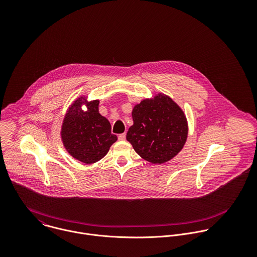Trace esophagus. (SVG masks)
<instances>
[{"label": "esophagus", "mask_w": 257, "mask_h": 257, "mask_svg": "<svg viewBox=\"0 0 257 257\" xmlns=\"http://www.w3.org/2000/svg\"><path fill=\"white\" fill-rule=\"evenodd\" d=\"M124 140H125V134H121V135H119V136H118V141L123 142Z\"/></svg>", "instance_id": "1"}]
</instances>
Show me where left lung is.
Wrapping results in <instances>:
<instances>
[{
  "label": "left lung",
  "mask_w": 257,
  "mask_h": 257,
  "mask_svg": "<svg viewBox=\"0 0 257 257\" xmlns=\"http://www.w3.org/2000/svg\"><path fill=\"white\" fill-rule=\"evenodd\" d=\"M134 124L126 140L136 152L153 164L174 158L188 137V122L182 109L168 96L159 93L134 107Z\"/></svg>",
  "instance_id": "1"
}]
</instances>
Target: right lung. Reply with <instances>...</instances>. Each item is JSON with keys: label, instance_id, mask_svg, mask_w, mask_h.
I'll use <instances>...</instances> for the list:
<instances>
[{"label": "right lung", "instance_id": "add662e5", "mask_svg": "<svg viewBox=\"0 0 257 257\" xmlns=\"http://www.w3.org/2000/svg\"><path fill=\"white\" fill-rule=\"evenodd\" d=\"M99 100L76 99L67 110L61 126V140L67 152L79 161L92 164L101 160L117 140L110 121L99 112ZM85 104L87 110L81 106Z\"/></svg>", "mask_w": 257, "mask_h": 257}]
</instances>
